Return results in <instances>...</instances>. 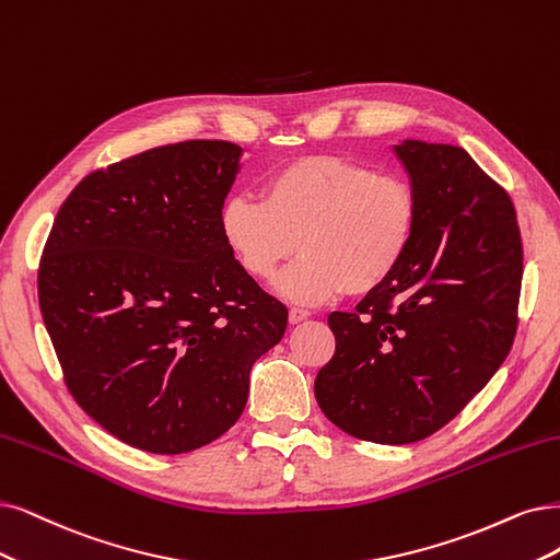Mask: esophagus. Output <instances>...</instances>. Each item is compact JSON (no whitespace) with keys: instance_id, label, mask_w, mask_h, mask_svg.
<instances>
[{"instance_id":"1","label":"esophagus","mask_w":560,"mask_h":560,"mask_svg":"<svg viewBox=\"0 0 560 560\" xmlns=\"http://www.w3.org/2000/svg\"><path fill=\"white\" fill-rule=\"evenodd\" d=\"M308 316H312V312H306V308H300V306H291V312H288V320H291L293 325L306 320Z\"/></svg>"}]
</instances>
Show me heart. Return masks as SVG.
Masks as SVG:
<instances>
[{
	"instance_id": "obj_1",
	"label": "heart",
	"mask_w": 560,
	"mask_h": 560,
	"mask_svg": "<svg viewBox=\"0 0 560 560\" xmlns=\"http://www.w3.org/2000/svg\"><path fill=\"white\" fill-rule=\"evenodd\" d=\"M420 205L397 175H378L341 156H304L262 184V200L231 196L221 205V237L248 277L279 279L295 302L378 291L404 265L418 235Z\"/></svg>"
}]
</instances>
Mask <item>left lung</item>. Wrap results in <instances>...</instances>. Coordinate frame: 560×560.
<instances>
[{"mask_svg": "<svg viewBox=\"0 0 560 560\" xmlns=\"http://www.w3.org/2000/svg\"><path fill=\"white\" fill-rule=\"evenodd\" d=\"M420 223L404 265L355 312L329 314L337 348L314 392L360 441L406 445L443 429L505 362L524 252L514 205L454 144H395Z\"/></svg>", "mask_w": 560, "mask_h": 560, "instance_id": "1", "label": "left lung"}]
</instances>
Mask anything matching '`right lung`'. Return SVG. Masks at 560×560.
<instances>
[{
    "label": "right lung",
    "instance_id": "add662e5",
    "mask_svg": "<svg viewBox=\"0 0 560 560\" xmlns=\"http://www.w3.org/2000/svg\"><path fill=\"white\" fill-rule=\"evenodd\" d=\"M242 148L163 144L82 179L38 262V306L75 404L121 443L182 454L231 429L288 308L248 277L219 214Z\"/></svg>",
    "mask_w": 560,
    "mask_h": 560
}]
</instances>
